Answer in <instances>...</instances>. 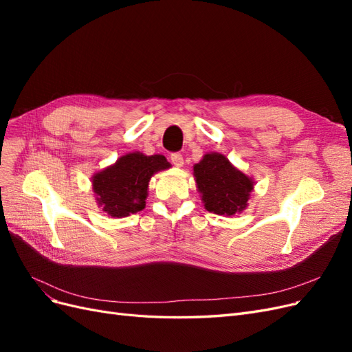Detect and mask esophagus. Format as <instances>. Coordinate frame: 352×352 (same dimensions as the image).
<instances>
[{
    "instance_id": "34e87169",
    "label": "esophagus",
    "mask_w": 352,
    "mask_h": 352,
    "mask_svg": "<svg viewBox=\"0 0 352 352\" xmlns=\"http://www.w3.org/2000/svg\"><path fill=\"white\" fill-rule=\"evenodd\" d=\"M170 160H172V164L176 167H180L184 164V157L180 153H172L170 154Z\"/></svg>"
}]
</instances>
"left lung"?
Instances as JSON below:
<instances>
[{
	"label": "left lung",
	"mask_w": 352,
	"mask_h": 352,
	"mask_svg": "<svg viewBox=\"0 0 352 352\" xmlns=\"http://www.w3.org/2000/svg\"><path fill=\"white\" fill-rule=\"evenodd\" d=\"M198 190L210 212L220 216H233L247 207L252 180L233 167L226 157L206 154L194 166Z\"/></svg>",
	"instance_id": "1"
}]
</instances>
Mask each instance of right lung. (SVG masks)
Segmentation results:
<instances>
[{"label":"right lung","mask_w":352,"mask_h":352,"mask_svg":"<svg viewBox=\"0 0 352 352\" xmlns=\"http://www.w3.org/2000/svg\"><path fill=\"white\" fill-rule=\"evenodd\" d=\"M164 155L131 153L92 179L98 204L111 217H126L145 207L148 182L158 170L168 168Z\"/></svg>","instance_id":"1"}]
</instances>
